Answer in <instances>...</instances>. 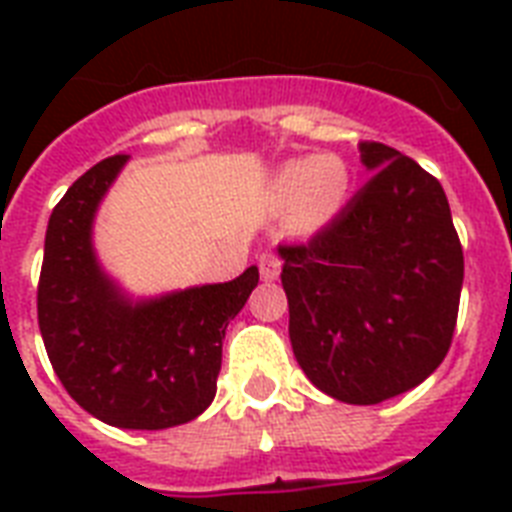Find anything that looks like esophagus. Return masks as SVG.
Segmentation results:
<instances>
[{"instance_id":"34e87169","label":"esophagus","mask_w":512,"mask_h":512,"mask_svg":"<svg viewBox=\"0 0 512 512\" xmlns=\"http://www.w3.org/2000/svg\"><path fill=\"white\" fill-rule=\"evenodd\" d=\"M257 265H260V276H263V281L279 279L281 260L273 255V252H263V255H260V260H257Z\"/></svg>"}]
</instances>
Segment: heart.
Masks as SVG:
<instances>
[{
  "label": "heart",
  "mask_w": 512,
  "mask_h": 512,
  "mask_svg": "<svg viewBox=\"0 0 512 512\" xmlns=\"http://www.w3.org/2000/svg\"><path fill=\"white\" fill-rule=\"evenodd\" d=\"M273 199L289 207V223L297 233L327 228L350 193V167L335 154L292 159L273 177Z\"/></svg>",
  "instance_id": "obj_1"
}]
</instances>
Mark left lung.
<instances>
[{
    "mask_svg": "<svg viewBox=\"0 0 512 512\" xmlns=\"http://www.w3.org/2000/svg\"><path fill=\"white\" fill-rule=\"evenodd\" d=\"M372 180L305 244L279 247L289 342L305 377L369 406L428 380L452 345L465 260L436 177L358 143Z\"/></svg>",
    "mask_w": 512,
    "mask_h": 512,
    "instance_id": "1",
    "label": "left lung"
}]
</instances>
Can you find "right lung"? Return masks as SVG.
<instances>
[{
	"mask_svg": "<svg viewBox=\"0 0 512 512\" xmlns=\"http://www.w3.org/2000/svg\"><path fill=\"white\" fill-rule=\"evenodd\" d=\"M127 162L95 164L52 209L36 308L52 369L84 412L114 428L164 430L212 404L225 329L260 273L249 265L225 284L132 297L92 241L100 201Z\"/></svg>",
	"mask_w": 512,
	"mask_h": 512,
	"instance_id": "1",
	"label": "right lung"
}]
</instances>
